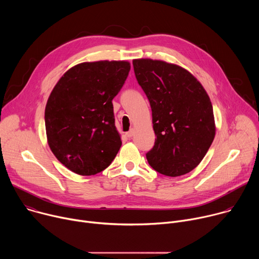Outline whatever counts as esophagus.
<instances>
[{
  "label": "esophagus",
  "instance_id": "1",
  "mask_svg": "<svg viewBox=\"0 0 259 259\" xmlns=\"http://www.w3.org/2000/svg\"><path fill=\"white\" fill-rule=\"evenodd\" d=\"M134 133H135V131H134V129H130V131H128V132H127V133H126V136H127V137H129V138H130V137H132V136H133V135H134Z\"/></svg>",
  "mask_w": 259,
  "mask_h": 259
}]
</instances>
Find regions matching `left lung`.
<instances>
[{
	"instance_id": "left-lung-1",
	"label": "left lung",
	"mask_w": 259,
	"mask_h": 259,
	"mask_svg": "<svg viewBox=\"0 0 259 259\" xmlns=\"http://www.w3.org/2000/svg\"><path fill=\"white\" fill-rule=\"evenodd\" d=\"M135 77L152 108L157 136L146 154L159 173L176 177L195 169L215 137L211 100L194 75L177 64L151 58L133 60Z\"/></svg>"
}]
</instances>
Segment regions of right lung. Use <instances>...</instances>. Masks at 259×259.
Wrapping results in <instances>:
<instances>
[{
    "label": "right lung",
    "mask_w": 259,
    "mask_h": 259,
    "mask_svg": "<svg viewBox=\"0 0 259 259\" xmlns=\"http://www.w3.org/2000/svg\"><path fill=\"white\" fill-rule=\"evenodd\" d=\"M130 70L126 60L82 62L66 70L45 108L47 141L56 159L79 175L107 168L122 145L112 100Z\"/></svg>",
    "instance_id": "right-lung-1"
}]
</instances>
